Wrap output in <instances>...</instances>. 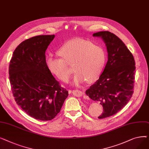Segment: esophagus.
Returning a JSON list of instances; mask_svg holds the SVG:
<instances>
[{"label":"esophagus","instance_id":"obj_1","mask_svg":"<svg viewBox=\"0 0 149 149\" xmlns=\"http://www.w3.org/2000/svg\"><path fill=\"white\" fill-rule=\"evenodd\" d=\"M72 94L75 96V97H81L83 95V92H81V91L80 90H73L72 91Z\"/></svg>","mask_w":149,"mask_h":149}]
</instances>
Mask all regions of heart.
Instances as JSON below:
<instances>
[{"instance_id":"heart-1","label":"heart","mask_w":149,"mask_h":149,"mask_svg":"<svg viewBox=\"0 0 149 149\" xmlns=\"http://www.w3.org/2000/svg\"><path fill=\"white\" fill-rule=\"evenodd\" d=\"M62 58L49 57L46 65L49 71L63 81H67L74 70L77 74L73 83L78 85L87 80L93 82L100 77L106 62V54L101 47L81 39L66 42L57 52Z\"/></svg>"}]
</instances>
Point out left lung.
Returning <instances> with one entry per match:
<instances>
[{
    "label": "left lung",
    "mask_w": 149,
    "mask_h": 149,
    "mask_svg": "<svg viewBox=\"0 0 149 149\" xmlns=\"http://www.w3.org/2000/svg\"><path fill=\"white\" fill-rule=\"evenodd\" d=\"M106 44L108 60L98 80L86 93L103 106V112L98 118L112 116L126 106L134 93L135 62L134 57L120 38L109 31L93 34Z\"/></svg>",
    "instance_id": "left-lung-1"
}]
</instances>
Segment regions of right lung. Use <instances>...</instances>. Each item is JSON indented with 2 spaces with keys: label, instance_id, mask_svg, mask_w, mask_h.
Returning a JSON list of instances; mask_svg holds the SVG:
<instances>
[{
  "label": "right lung",
  "instance_id": "1",
  "mask_svg": "<svg viewBox=\"0 0 149 149\" xmlns=\"http://www.w3.org/2000/svg\"><path fill=\"white\" fill-rule=\"evenodd\" d=\"M54 37L37 36L22 42L14 50L9 66L15 102L28 115L42 121L54 119L68 96L46 65L45 51Z\"/></svg>",
  "mask_w": 149,
  "mask_h": 149
}]
</instances>
